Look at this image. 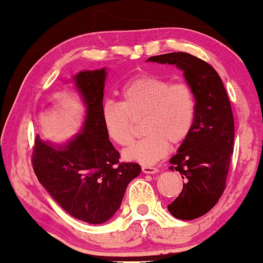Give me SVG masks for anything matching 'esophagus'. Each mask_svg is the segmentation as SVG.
Masks as SVG:
<instances>
[{
    "label": "esophagus",
    "mask_w": 263,
    "mask_h": 263,
    "mask_svg": "<svg viewBox=\"0 0 263 263\" xmlns=\"http://www.w3.org/2000/svg\"><path fill=\"white\" fill-rule=\"evenodd\" d=\"M142 172H143L144 174H156L158 170L152 167V165H143V167H142Z\"/></svg>",
    "instance_id": "1"
}]
</instances>
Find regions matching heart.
I'll list each match as a JSON object with an SVG mask.
<instances>
[{
    "mask_svg": "<svg viewBox=\"0 0 263 263\" xmlns=\"http://www.w3.org/2000/svg\"><path fill=\"white\" fill-rule=\"evenodd\" d=\"M143 115V138L123 152L127 161L155 164L168 153L170 144L180 143L192 131L197 100L186 83H172L158 75H138L123 84L121 102L106 101L101 117L111 141L120 146L131 143V117Z\"/></svg>",
    "mask_w": 263,
    "mask_h": 263,
    "instance_id": "1",
    "label": "heart"
}]
</instances>
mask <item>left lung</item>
Returning a JSON list of instances; mask_svg holds the SVG:
<instances>
[{"label": "left lung", "instance_id": "1", "mask_svg": "<svg viewBox=\"0 0 263 263\" xmlns=\"http://www.w3.org/2000/svg\"><path fill=\"white\" fill-rule=\"evenodd\" d=\"M147 62L176 65L194 91V125L170 161V170L179 172L185 183L168 211L180 220L200 218L221 197L234 152L235 126L229 96L215 69L192 54H162Z\"/></svg>", "mask_w": 263, "mask_h": 263}]
</instances>
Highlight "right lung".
I'll list each match as a JSON object with an SVG mask.
<instances>
[{"instance_id":"right-lung-1","label":"right lung","mask_w":263,"mask_h":263,"mask_svg":"<svg viewBox=\"0 0 263 263\" xmlns=\"http://www.w3.org/2000/svg\"><path fill=\"white\" fill-rule=\"evenodd\" d=\"M106 68L81 70L70 80L85 107L80 132L64 143L35 138L33 170L54 200L75 219L104 224L119 210L128 183L140 176L137 163H119L102 123Z\"/></svg>"}]
</instances>
